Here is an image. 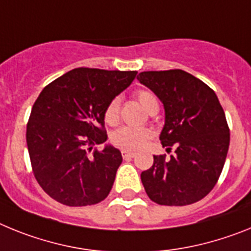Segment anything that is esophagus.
<instances>
[{
	"instance_id": "esophagus-1",
	"label": "esophagus",
	"mask_w": 251,
	"mask_h": 251,
	"mask_svg": "<svg viewBox=\"0 0 251 251\" xmlns=\"http://www.w3.org/2000/svg\"><path fill=\"white\" fill-rule=\"evenodd\" d=\"M121 154H123L124 159H130V158H134L135 156V152L126 151V150H123V151H121Z\"/></svg>"
}]
</instances>
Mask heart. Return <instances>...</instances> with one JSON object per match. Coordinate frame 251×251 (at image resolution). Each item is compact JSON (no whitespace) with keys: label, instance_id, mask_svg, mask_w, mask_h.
Wrapping results in <instances>:
<instances>
[{"label":"heart","instance_id":"1","mask_svg":"<svg viewBox=\"0 0 251 251\" xmlns=\"http://www.w3.org/2000/svg\"><path fill=\"white\" fill-rule=\"evenodd\" d=\"M135 97L143 104V107L151 112L159 107L156 96L149 89L135 91ZM103 119L108 125H116L120 119V99L113 97L107 103L103 112ZM151 138V131L148 128H138L131 126H124L113 132L111 141L116 148L123 150H138Z\"/></svg>","mask_w":251,"mask_h":251}]
</instances>
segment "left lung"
<instances>
[{"label":"left lung","instance_id":"obj_1","mask_svg":"<svg viewBox=\"0 0 251 251\" xmlns=\"http://www.w3.org/2000/svg\"><path fill=\"white\" fill-rule=\"evenodd\" d=\"M140 83L163 102L165 125L160 141L174 155H154L141 173L152 202L186 206L206 197L220 178L230 145V128L216 93L201 79L182 71L141 72Z\"/></svg>","mask_w":251,"mask_h":251}]
</instances>
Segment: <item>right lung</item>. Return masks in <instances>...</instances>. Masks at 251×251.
I'll return each instance as SVG.
<instances>
[{
	"mask_svg": "<svg viewBox=\"0 0 251 251\" xmlns=\"http://www.w3.org/2000/svg\"><path fill=\"white\" fill-rule=\"evenodd\" d=\"M136 74L80 67L53 80L36 99L26 143L35 179L56 202L91 206L108 196L123 156L110 145L93 147L107 139L104 108Z\"/></svg>",
	"mask_w": 251,
	"mask_h": 251,
	"instance_id": "1",
	"label": "right lung"
}]
</instances>
